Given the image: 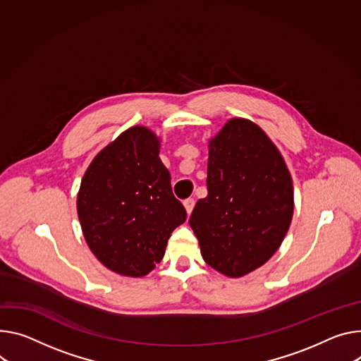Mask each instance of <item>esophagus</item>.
Listing matches in <instances>:
<instances>
[{"label": "esophagus", "instance_id": "obj_1", "mask_svg": "<svg viewBox=\"0 0 361 361\" xmlns=\"http://www.w3.org/2000/svg\"><path fill=\"white\" fill-rule=\"evenodd\" d=\"M194 204H195L194 199H187V200H184V207H185V210H187V214H190V213L192 212Z\"/></svg>", "mask_w": 361, "mask_h": 361}]
</instances>
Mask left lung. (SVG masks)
Listing matches in <instances>:
<instances>
[{
    "label": "left lung",
    "instance_id": "left-lung-1",
    "mask_svg": "<svg viewBox=\"0 0 361 361\" xmlns=\"http://www.w3.org/2000/svg\"><path fill=\"white\" fill-rule=\"evenodd\" d=\"M207 191L190 216L206 264L231 278L267 264L289 228L293 187L281 152L256 123L233 118L210 140Z\"/></svg>",
    "mask_w": 361,
    "mask_h": 361
}]
</instances>
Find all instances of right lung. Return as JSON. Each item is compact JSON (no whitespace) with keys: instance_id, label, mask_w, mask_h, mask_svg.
<instances>
[{"instance_id":"1","label":"right lung","mask_w":361,"mask_h":361,"mask_svg":"<svg viewBox=\"0 0 361 361\" xmlns=\"http://www.w3.org/2000/svg\"><path fill=\"white\" fill-rule=\"evenodd\" d=\"M159 140L133 126L97 154L78 192L85 240L102 265L123 275L149 274L187 213L159 157Z\"/></svg>"}]
</instances>
